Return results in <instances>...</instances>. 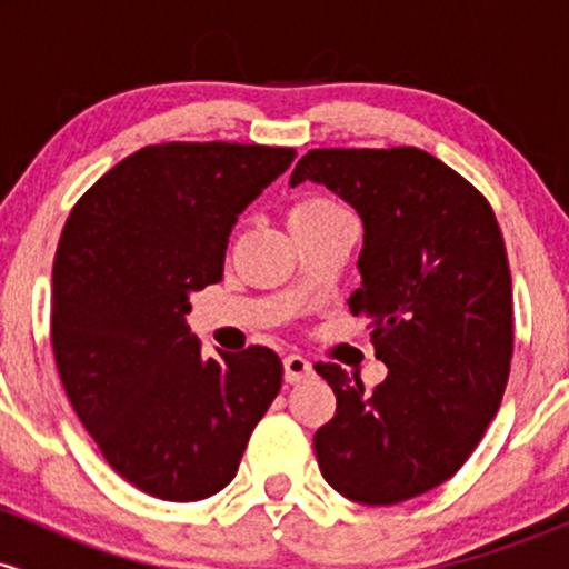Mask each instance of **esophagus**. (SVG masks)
<instances>
[{
	"label": "esophagus",
	"mask_w": 569,
	"mask_h": 569,
	"mask_svg": "<svg viewBox=\"0 0 569 569\" xmlns=\"http://www.w3.org/2000/svg\"><path fill=\"white\" fill-rule=\"evenodd\" d=\"M283 375L286 382L297 385L312 375V363L305 356H299V352H291V356L283 358Z\"/></svg>",
	"instance_id": "esophagus-1"
}]
</instances>
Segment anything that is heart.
Segmentation results:
<instances>
[{"mask_svg":"<svg viewBox=\"0 0 569 569\" xmlns=\"http://www.w3.org/2000/svg\"><path fill=\"white\" fill-rule=\"evenodd\" d=\"M339 217H350L337 200L326 198V194L318 192H307L299 194L297 200L291 202L289 208V224L291 232L302 230V227H312V224H323V221L339 219Z\"/></svg>","mask_w":569,"mask_h":569,"instance_id":"obj_1","label":"heart"}]
</instances>
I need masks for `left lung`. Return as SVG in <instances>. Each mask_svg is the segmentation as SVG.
<instances>
[{
  "label": "left lung",
  "mask_w": 569,
  "mask_h": 569,
  "mask_svg": "<svg viewBox=\"0 0 569 569\" xmlns=\"http://www.w3.org/2000/svg\"><path fill=\"white\" fill-rule=\"evenodd\" d=\"M305 179L363 219V286L348 305L388 367L363 390L316 363L337 409L312 447L339 495L393 506L452 479L500 409L513 356L506 243L485 194L417 147L310 149L291 187Z\"/></svg>",
  "instance_id": "8db88e82"
}]
</instances>
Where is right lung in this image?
Wrapping results in <instances>:
<instances>
[{"mask_svg": "<svg viewBox=\"0 0 569 569\" xmlns=\"http://www.w3.org/2000/svg\"><path fill=\"white\" fill-rule=\"evenodd\" d=\"M291 147L152 143L71 208L53 262L50 342L71 409L98 452L152 498L194 502L234 479L283 382L278 352L202 358L189 293L219 283L238 213Z\"/></svg>", "mask_w": 569, "mask_h": 569, "instance_id": "add662e5", "label": "right lung"}]
</instances>
